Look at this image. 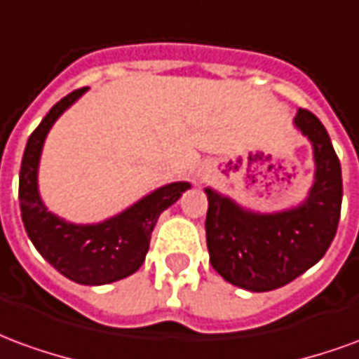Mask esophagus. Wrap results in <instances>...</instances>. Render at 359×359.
<instances>
[{
    "instance_id": "obj_1",
    "label": "esophagus",
    "mask_w": 359,
    "mask_h": 359,
    "mask_svg": "<svg viewBox=\"0 0 359 359\" xmlns=\"http://www.w3.org/2000/svg\"><path fill=\"white\" fill-rule=\"evenodd\" d=\"M205 179V172H198V180Z\"/></svg>"
}]
</instances>
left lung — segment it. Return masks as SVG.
<instances>
[{
  "label": "left lung",
  "instance_id": "obj_1",
  "mask_svg": "<svg viewBox=\"0 0 359 359\" xmlns=\"http://www.w3.org/2000/svg\"><path fill=\"white\" fill-rule=\"evenodd\" d=\"M313 154V182L298 205L278 211L244 208L215 188L208 196L205 238L210 262L226 283L269 292L288 285L325 256L337 234L342 205V172L321 121L306 109L294 117Z\"/></svg>",
  "mask_w": 359,
  "mask_h": 359
}]
</instances>
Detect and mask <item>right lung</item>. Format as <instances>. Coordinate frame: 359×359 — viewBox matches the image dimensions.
Returning <instances> with one entry per match:
<instances>
[{
	"label": "right lung",
	"mask_w": 359,
	"mask_h": 359,
	"mask_svg": "<svg viewBox=\"0 0 359 359\" xmlns=\"http://www.w3.org/2000/svg\"><path fill=\"white\" fill-rule=\"evenodd\" d=\"M86 90H76L55 103L30 134L20 163L19 202L25 231L40 256L63 277L79 285L100 286L140 269L157 217L192 184L187 180L163 184L100 223H73L48 210L38 187L43 142L55 121L79 102Z\"/></svg>",
	"instance_id": "obj_1"
}]
</instances>
